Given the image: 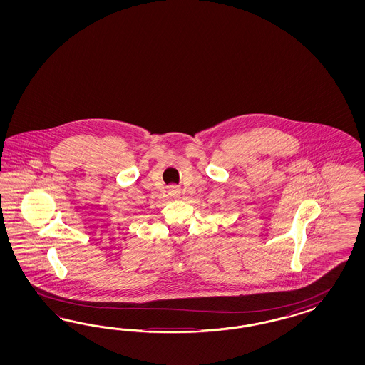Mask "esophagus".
Here are the masks:
<instances>
[{"mask_svg": "<svg viewBox=\"0 0 365 365\" xmlns=\"http://www.w3.org/2000/svg\"><path fill=\"white\" fill-rule=\"evenodd\" d=\"M168 194H170L171 197H174V198H179V197H180V187H178L175 185L170 186V187H168Z\"/></svg>", "mask_w": 365, "mask_h": 365, "instance_id": "esophagus-1", "label": "esophagus"}]
</instances>
